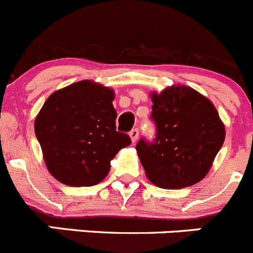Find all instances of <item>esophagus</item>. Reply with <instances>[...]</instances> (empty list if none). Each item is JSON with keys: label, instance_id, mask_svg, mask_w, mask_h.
Listing matches in <instances>:
<instances>
[{"label": "esophagus", "instance_id": "34e87169", "mask_svg": "<svg viewBox=\"0 0 253 253\" xmlns=\"http://www.w3.org/2000/svg\"><path fill=\"white\" fill-rule=\"evenodd\" d=\"M129 135H130V138H131V141H133V143H135L136 140H138V138H139V130L138 129H133V130H130V133H129Z\"/></svg>", "mask_w": 253, "mask_h": 253}]
</instances>
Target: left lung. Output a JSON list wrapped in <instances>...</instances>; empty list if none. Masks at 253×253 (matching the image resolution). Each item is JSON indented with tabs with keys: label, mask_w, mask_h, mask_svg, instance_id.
Wrapping results in <instances>:
<instances>
[{
	"label": "left lung",
	"mask_w": 253,
	"mask_h": 253,
	"mask_svg": "<svg viewBox=\"0 0 253 253\" xmlns=\"http://www.w3.org/2000/svg\"><path fill=\"white\" fill-rule=\"evenodd\" d=\"M155 138L136 144L148 179L164 189L201 181L225 140V126L212 103L184 85L151 94Z\"/></svg>",
	"instance_id": "8db88e82"
}]
</instances>
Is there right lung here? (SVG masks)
Instances as JSON below:
<instances>
[{
    "label": "right lung",
    "mask_w": 253,
    "mask_h": 253,
    "mask_svg": "<svg viewBox=\"0 0 253 253\" xmlns=\"http://www.w3.org/2000/svg\"><path fill=\"white\" fill-rule=\"evenodd\" d=\"M114 92L81 81L49 95L35 122L48 171L68 186H93L110 170V160L131 144L117 131Z\"/></svg>",
    "instance_id": "obj_1"
}]
</instances>
